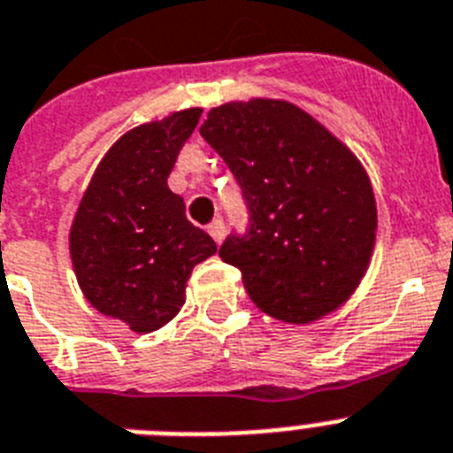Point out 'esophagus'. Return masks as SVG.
<instances>
[{"label":"esophagus","instance_id":"34e87169","mask_svg":"<svg viewBox=\"0 0 453 453\" xmlns=\"http://www.w3.org/2000/svg\"><path fill=\"white\" fill-rule=\"evenodd\" d=\"M207 233L211 234V239H214L216 244H220V242H223V237H226V223H223L220 219L211 220V223L207 226Z\"/></svg>","mask_w":453,"mask_h":453}]
</instances>
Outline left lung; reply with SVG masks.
<instances>
[{
  "instance_id": "left-lung-1",
  "label": "left lung",
  "mask_w": 453,
  "mask_h": 453,
  "mask_svg": "<svg viewBox=\"0 0 453 453\" xmlns=\"http://www.w3.org/2000/svg\"><path fill=\"white\" fill-rule=\"evenodd\" d=\"M200 135L234 174L249 226L220 260L257 309L318 320L352 295L375 244V197L355 154L297 105L253 98L214 108Z\"/></svg>"
}]
</instances>
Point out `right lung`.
I'll list each match as a JSON object with an SVG mask.
<instances>
[{
    "label": "right lung",
    "instance_id": "obj_1",
    "mask_svg": "<svg viewBox=\"0 0 453 453\" xmlns=\"http://www.w3.org/2000/svg\"><path fill=\"white\" fill-rule=\"evenodd\" d=\"M200 108L121 135L87 186L71 227V260L85 297L104 315L150 334L180 313L186 280L216 253L186 219L168 174L191 138Z\"/></svg>",
    "mask_w": 453,
    "mask_h": 453
}]
</instances>
